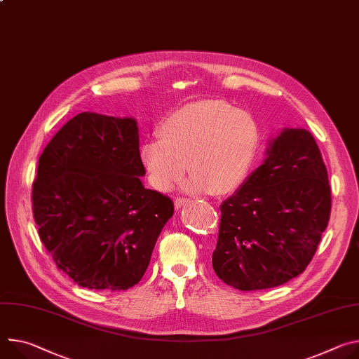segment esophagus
Returning a JSON list of instances; mask_svg holds the SVG:
<instances>
[{
    "instance_id": "34e87169",
    "label": "esophagus",
    "mask_w": 359,
    "mask_h": 359,
    "mask_svg": "<svg viewBox=\"0 0 359 359\" xmlns=\"http://www.w3.org/2000/svg\"><path fill=\"white\" fill-rule=\"evenodd\" d=\"M187 202H189V199H186V198H176V199H175V208L179 209V208H182L183 205H186Z\"/></svg>"
}]
</instances>
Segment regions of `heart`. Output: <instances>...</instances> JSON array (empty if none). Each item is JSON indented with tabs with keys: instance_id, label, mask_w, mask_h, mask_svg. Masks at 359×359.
I'll return each mask as SVG.
<instances>
[{
	"instance_id": "1",
	"label": "heart",
	"mask_w": 359,
	"mask_h": 359,
	"mask_svg": "<svg viewBox=\"0 0 359 359\" xmlns=\"http://www.w3.org/2000/svg\"><path fill=\"white\" fill-rule=\"evenodd\" d=\"M259 144L252 116L223 100L187 103L158 126V137L146 140L140 157L150 184L169 191L179 183L186 165L190 189L223 196L248 176Z\"/></svg>"
}]
</instances>
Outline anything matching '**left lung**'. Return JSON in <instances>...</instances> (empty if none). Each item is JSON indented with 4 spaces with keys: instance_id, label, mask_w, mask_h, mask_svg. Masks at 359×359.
I'll use <instances>...</instances> for the list:
<instances>
[{
    "instance_id": "8db88e82",
    "label": "left lung",
    "mask_w": 359,
    "mask_h": 359,
    "mask_svg": "<svg viewBox=\"0 0 359 359\" xmlns=\"http://www.w3.org/2000/svg\"><path fill=\"white\" fill-rule=\"evenodd\" d=\"M268 154L220 206L212 265L239 290L275 287L301 275L331 216L327 166L308 130L285 128Z\"/></svg>"
}]
</instances>
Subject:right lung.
Returning a JSON list of instances; mask_svg holds the SVG:
<instances>
[{
	"instance_id": "add662e5",
	"label": "right lung",
	"mask_w": 359,
	"mask_h": 359,
	"mask_svg": "<svg viewBox=\"0 0 359 359\" xmlns=\"http://www.w3.org/2000/svg\"><path fill=\"white\" fill-rule=\"evenodd\" d=\"M133 118L80 113L53 136L32 183L39 235L79 286L126 290L143 278L173 201L144 189Z\"/></svg>"
}]
</instances>
